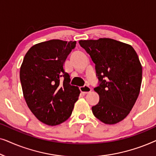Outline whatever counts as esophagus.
<instances>
[{
  "label": "esophagus",
  "mask_w": 156,
  "mask_h": 156,
  "mask_svg": "<svg viewBox=\"0 0 156 156\" xmlns=\"http://www.w3.org/2000/svg\"><path fill=\"white\" fill-rule=\"evenodd\" d=\"M80 89L81 92H82L83 94H88L91 91V88L87 84L84 85V86H83V87H80Z\"/></svg>",
  "instance_id": "esophagus-1"
}]
</instances>
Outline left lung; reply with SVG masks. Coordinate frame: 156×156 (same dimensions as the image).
Segmentation results:
<instances>
[{
  "mask_svg": "<svg viewBox=\"0 0 156 156\" xmlns=\"http://www.w3.org/2000/svg\"><path fill=\"white\" fill-rule=\"evenodd\" d=\"M80 46L95 64L99 101L93 114L106 124L126 117L135 104L142 82V66L132 46L111 38L80 40Z\"/></svg>",
  "mask_w": 156,
  "mask_h": 156,
  "instance_id": "obj_1",
  "label": "left lung"
}]
</instances>
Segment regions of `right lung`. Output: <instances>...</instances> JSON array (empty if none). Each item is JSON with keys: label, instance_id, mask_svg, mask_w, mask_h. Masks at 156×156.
I'll return each instance as SVG.
<instances>
[{"label": "right lung", "instance_id": "add662e5", "mask_svg": "<svg viewBox=\"0 0 156 156\" xmlns=\"http://www.w3.org/2000/svg\"><path fill=\"white\" fill-rule=\"evenodd\" d=\"M76 41L51 40L33 45L20 70L23 96L32 113L41 122L56 126L71 116L80 91L69 84L64 63Z\"/></svg>", "mask_w": 156, "mask_h": 156}]
</instances>
